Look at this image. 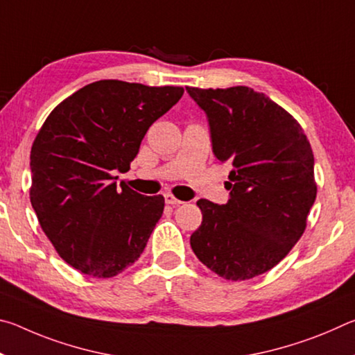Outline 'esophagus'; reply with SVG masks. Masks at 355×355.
Returning a JSON list of instances; mask_svg holds the SVG:
<instances>
[{
	"mask_svg": "<svg viewBox=\"0 0 355 355\" xmlns=\"http://www.w3.org/2000/svg\"><path fill=\"white\" fill-rule=\"evenodd\" d=\"M164 200H166L167 205H180V203H183L182 200H178L177 197H173L172 194H169V192H167V194H164Z\"/></svg>",
	"mask_w": 355,
	"mask_h": 355,
	"instance_id": "34e87169",
	"label": "esophagus"
}]
</instances>
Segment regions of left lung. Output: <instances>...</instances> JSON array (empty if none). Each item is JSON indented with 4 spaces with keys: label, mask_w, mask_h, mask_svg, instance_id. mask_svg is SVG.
Masks as SVG:
<instances>
[{
    "label": "left lung",
    "mask_w": 355,
    "mask_h": 355,
    "mask_svg": "<svg viewBox=\"0 0 355 355\" xmlns=\"http://www.w3.org/2000/svg\"><path fill=\"white\" fill-rule=\"evenodd\" d=\"M205 111L213 153L232 171L230 199H200L202 225L191 235L197 258L227 280L272 269L299 241L316 199L315 158L290 112L245 86L186 87Z\"/></svg>",
    "instance_id": "8db88e82"
}]
</instances>
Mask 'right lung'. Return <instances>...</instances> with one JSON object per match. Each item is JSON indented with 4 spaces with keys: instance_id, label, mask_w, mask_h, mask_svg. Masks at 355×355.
<instances>
[{
    "instance_id": "add662e5",
    "label": "right lung",
    "mask_w": 355,
    "mask_h": 355,
    "mask_svg": "<svg viewBox=\"0 0 355 355\" xmlns=\"http://www.w3.org/2000/svg\"><path fill=\"white\" fill-rule=\"evenodd\" d=\"M183 87L101 80L59 103L31 148L29 197L64 261L92 277H114L146 249L164 209L163 196L117 186L155 120Z\"/></svg>"
}]
</instances>
